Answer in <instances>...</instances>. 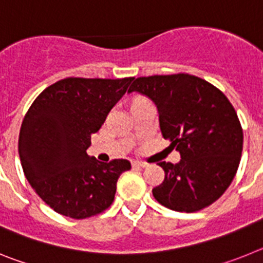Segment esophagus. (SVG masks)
<instances>
[{
  "mask_svg": "<svg viewBox=\"0 0 263 263\" xmlns=\"http://www.w3.org/2000/svg\"><path fill=\"white\" fill-rule=\"evenodd\" d=\"M133 167H136V168H145V167H147V163H145V162H133Z\"/></svg>",
  "mask_w": 263,
  "mask_h": 263,
  "instance_id": "34e87169",
  "label": "esophagus"
}]
</instances>
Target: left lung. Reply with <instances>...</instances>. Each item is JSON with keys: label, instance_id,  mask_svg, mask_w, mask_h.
Wrapping results in <instances>:
<instances>
[{"label": "left lung", "instance_id": "left-lung-1", "mask_svg": "<svg viewBox=\"0 0 263 263\" xmlns=\"http://www.w3.org/2000/svg\"><path fill=\"white\" fill-rule=\"evenodd\" d=\"M153 100L164 139L180 153L176 164L159 162L164 180L155 200L178 212H197L215 203L236 176L243 133L233 105L221 90L188 73L138 78L127 92Z\"/></svg>", "mask_w": 263, "mask_h": 263}]
</instances>
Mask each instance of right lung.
I'll list each match as a JSON object with an SVG mask.
<instances>
[{"label": "right lung", "mask_w": 263, "mask_h": 263, "mask_svg": "<svg viewBox=\"0 0 263 263\" xmlns=\"http://www.w3.org/2000/svg\"><path fill=\"white\" fill-rule=\"evenodd\" d=\"M134 78H66L46 88L22 121L18 139L21 164L32 190L55 212L92 217L115 200L120 175L129 160L109 163L88 157L90 136Z\"/></svg>", "instance_id": "obj_1"}]
</instances>
